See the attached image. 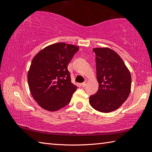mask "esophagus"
<instances>
[{
  "label": "esophagus",
  "instance_id": "1",
  "mask_svg": "<svg viewBox=\"0 0 152 152\" xmlns=\"http://www.w3.org/2000/svg\"><path fill=\"white\" fill-rule=\"evenodd\" d=\"M81 85L82 87H85L87 85V81H85L84 82H83V83H82Z\"/></svg>",
  "mask_w": 152,
  "mask_h": 152
}]
</instances>
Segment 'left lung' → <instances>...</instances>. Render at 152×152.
<instances>
[{"label": "left lung", "instance_id": "left-lung-1", "mask_svg": "<svg viewBox=\"0 0 152 152\" xmlns=\"http://www.w3.org/2000/svg\"><path fill=\"white\" fill-rule=\"evenodd\" d=\"M99 90L91 95L90 104L95 110L110 113L121 106L129 95L132 76L120 56L108 48H94Z\"/></svg>", "mask_w": 152, "mask_h": 152}]
</instances>
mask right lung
<instances>
[{"label":"right lung","instance_id":"obj_1","mask_svg":"<svg viewBox=\"0 0 152 152\" xmlns=\"http://www.w3.org/2000/svg\"><path fill=\"white\" fill-rule=\"evenodd\" d=\"M78 50L76 45L57 43L33 58L28 84L33 99L43 109L56 111L70 102L77 86L71 82L68 65Z\"/></svg>","mask_w":152,"mask_h":152}]
</instances>
